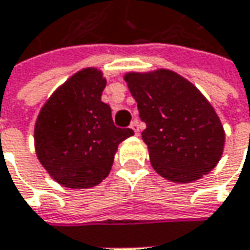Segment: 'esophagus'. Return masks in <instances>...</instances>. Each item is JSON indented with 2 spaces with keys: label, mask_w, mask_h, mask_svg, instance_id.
Returning <instances> with one entry per match:
<instances>
[{
  "label": "esophagus",
  "mask_w": 250,
  "mask_h": 250,
  "mask_svg": "<svg viewBox=\"0 0 250 250\" xmlns=\"http://www.w3.org/2000/svg\"><path fill=\"white\" fill-rule=\"evenodd\" d=\"M130 129L135 132V135H136V136H139V133H140L139 121H136V120L132 121V124H130Z\"/></svg>",
  "instance_id": "esophagus-1"
}]
</instances>
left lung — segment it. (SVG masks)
I'll use <instances>...</instances> for the list:
<instances>
[{"label": "left lung", "mask_w": 250, "mask_h": 250, "mask_svg": "<svg viewBox=\"0 0 250 250\" xmlns=\"http://www.w3.org/2000/svg\"><path fill=\"white\" fill-rule=\"evenodd\" d=\"M124 79L146 124L142 139L157 174L189 184L216 167L226 133L213 105L196 86L169 69L128 72Z\"/></svg>", "instance_id": "1"}]
</instances>
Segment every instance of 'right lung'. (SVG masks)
<instances>
[{"label": "right lung", "mask_w": 250, "mask_h": 250, "mask_svg": "<svg viewBox=\"0 0 250 250\" xmlns=\"http://www.w3.org/2000/svg\"><path fill=\"white\" fill-rule=\"evenodd\" d=\"M107 81L96 68H84L51 94L34 125L37 159L60 185L87 189L110 174L122 140L133 135L112 122L101 101Z\"/></svg>", "instance_id": "right-lung-1"}]
</instances>
